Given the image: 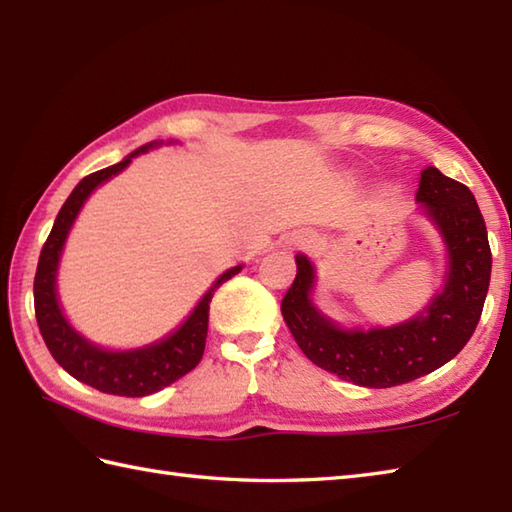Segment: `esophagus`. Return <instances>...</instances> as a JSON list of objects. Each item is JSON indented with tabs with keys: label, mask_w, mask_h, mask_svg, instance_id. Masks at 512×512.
<instances>
[{
	"label": "esophagus",
	"mask_w": 512,
	"mask_h": 512,
	"mask_svg": "<svg viewBox=\"0 0 512 512\" xmlns=\"http://www.w3.org/2000/svg\"><path fill=\"white\" fill-rule=\"evenodd\" d=\"M312 242H314V237H312L310 233H306V231L290 235V244H292V246H308V244H312Z\"/></svg>",
	"instance_id": "esophagus-1"
}]
</instances>
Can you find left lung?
I'll list each match as a JSON object with an SVG mask.
<instances>
[{
	"instance_id": "obj_1",
	"label": "left lung",
	"mask_w": 512,
	"mask_h": 512,
	"mask_svg": "<svg viewBox=\"0 0 512 512\" xmlns=\"http://www.w3.org/2000/svg\"><path fill=\"white\" fill-rule=\"evenodd\" d=\"M416 202L442 239L444 275L427 306L405 321L374 328L332 321L312 299V259L295 255L297 277L281 314L301 352L347 383L383 389L431 374L469 343L480 321L493 262L480 206L469 187L436 167L422 169Z\"/></svg>"
}]
</instances>
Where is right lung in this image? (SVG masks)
<instances>
[{"mask_svg":"<svg viewBox=\"0 0 512 512\" xmlns=\"http://www.w3.org/2000/svg\"><path fill=\"white\" fill-rule=\"evenodd\" d=\"M162 145H178V140H151V143L127 154L116 165L94 171L76 184L68 200L63 202L39 255L35 275V312L43 341H46L54 361L65 372L81 380V383L103 391V394L127 398L149 396L191 372L204 354L206 330H209V303L213 299V292L244 268V264H239L224 270L176 330H171L167 336H162V339L154 343L140 347L112 350V347L92 343L88 336H83L65 317L59 301L57 277L63 248L65 242H68L76 217H79L85 202L90 200V195L101 184L127 169L129 162L136 156L147 154V151Z\"/></svg>","mask_w":512,"mask_h":512,"instance_id":"1","label":"right lung"}]
</instances>
